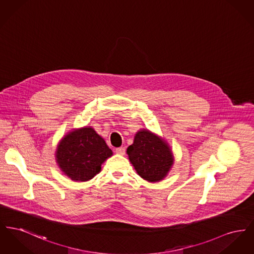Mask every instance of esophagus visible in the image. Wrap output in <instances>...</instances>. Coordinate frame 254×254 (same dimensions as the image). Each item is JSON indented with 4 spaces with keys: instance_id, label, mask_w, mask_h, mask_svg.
I'll list each match as a JSON object with an SVG mask.
<instances>
[{
    "instance_id": "esophagus-1",
    "label": "esophagus",
    "mask_w": 254,
    "mask_h": 254,
    "mask_svg": "<svg viewBox=\"0 0 254 254\" xmlns=\"http://www.w3.org/2000/svg\"><path fill=\"white\" fill-rule=\"evenodd\" d=\"M115 152L118 154V155H125L126 153V148L125 147H118L115 149Z\"/></svg>"
}]
</instances>
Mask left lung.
Listing matches in <instances>:
<instances>
[{
	"instance_id": "8db88e82",
	"label": "left lung",
	"mask_w": 254,
	"mask_h": 254,
	"mask_svg": "<svg viewBox=\"0 0 254 254\" xmlns=\"http://www.w3.org/2000/svg\"><path fill=\"white\" fill-rule=\"evenodd\" d=\"M127 153L138 175L149 183L164 180L174 163L169 143L145 128L136 132Z\"/></svg>"
}]
</instances>
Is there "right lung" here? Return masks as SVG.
<instances>
[{"label": "right lung", "mask_w": 254, "mask_h": 254, "mask_svg": "<svg viewBox=\"0 0 254 254\" xmlns=\"http://www.w3.org/2000/svg\"><path fill=\"white\" fill-rule=\"evenodd\" d=\"M113 155L106 141L91 127L72 128L59 142L56 163L72 181L86 182L101 171L103 163Z\"/></svg>", "instance_id": "add662e5"}]
</instances>
